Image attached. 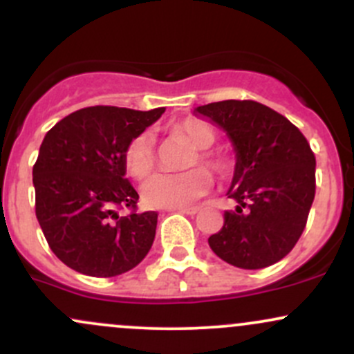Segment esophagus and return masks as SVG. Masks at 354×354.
Returning <instances> with one entry per match:
<instances>
[{"label":"esophagus","instance_id":"1","mask_svg":"<svg viewBox=\"0 0 354 354\" xmlns=\"http://www.w3.org/2000/svg\"><path fill=\"white\" fill-rule=\"evenodd\" d=\"M170 211H177V212H184V214H197L201 211L199 206H191V207H172Z\"/></svg>","mask_w":354,"mask_h":354}]
</instances>
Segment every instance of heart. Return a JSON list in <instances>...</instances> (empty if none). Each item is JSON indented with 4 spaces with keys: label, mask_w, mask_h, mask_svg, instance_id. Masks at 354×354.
Wrapping results in <instances>:
<instances>
[{
    "label": "heart",
    "mask_w": 354,
    "mask_h": 354,
    "mask_svg": "<svg viewBox=\"0 0 354 354\" xmlns=\"http://www.w3.org/2000/svg\"><path fill=\"white\" fill-rule=\"evenodd\" d=\"M169 131L182 136L196 147V151L189 155L185 167L203 162L205 167L219 177H226L233 169V162L221 150H211L218 140V133L211 124L196 118H187L174 123ZM124 169L131 177L145 178L155 167L153 140L148 133L136 135L128 142L123 151ZM212 185V177L204 167H194L178 174H155L142 185V199L147 206L172 209L192 203L204 196Z\"/></svg>",
    "instance_id": "heart-1"
}]
</instances>
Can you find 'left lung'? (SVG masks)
<instances>
[{
  "instance_id": "obj_1",
  "label": "left lung",
  "mask_w": 354,
  "mask_h": 354,
  "mask_svg": "<svg viewBox=\"0 0 354 354\" xmlns=\"http://www.w3.org/2000/svg\"><path fill=\"white\" fill-rule=\"evenodd\" d=\"M227 133L236 167L227 197L239 206L209 246L238 268L270 267L299 241L315 196V157L295 124L257 101L227 100L196 108Z\"/></svg>"
}]
</instances>
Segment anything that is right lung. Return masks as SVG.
Returning <instances> with one entry per match:
<instances>
[{"instance_id":"1","label":"right lung","mask_w":354,"mask_h":354,"mask_svg":"<svg viewBox=\"0 0 354 354\" xmlns=\"http://www.w3.org/2000/svg\"><path fill=\"white\" fill-rule=\"evenodd\" d=\"M163 111L91 106L45 135L33 165L35 214L52 252L75 272L116 277L150 252L158 214L136 211L123 151ZM123 207L131 214L118 216Z\"/></svg>"}]
</instances>
